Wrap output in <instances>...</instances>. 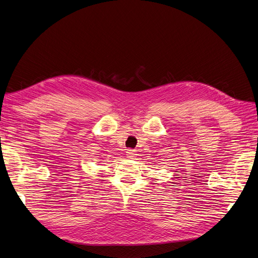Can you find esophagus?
<instances>
[{
  "mask_svg": "<svg viewBox=\"0 0 258 258\" xmlns=\"http://www.w3.org/2000/svg\"><path fill=\"white\" fill-rule=\"evenodd\" d=\"M126 153H127V157H128L129 159H133V158H135V157L137 156L136 150H133V149H128Z\"/></svg>",
  "mask_w": 258,
  "mask_h": 258,
  "instance_id": "obj_1",
  "label": "esophagus"
}]
</instances>
